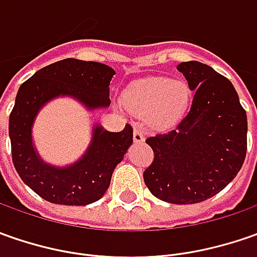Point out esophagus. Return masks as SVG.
<instances>
[{
  "instance_id": "1",
  "label": "esophagus",
  "mask_w": 257,
  "mask_h": 257,
  "mask_svg": "<svg viewBox=\"0 0 257 257\" xmlns=\"http://www.w3.org/2000/svg\"><path fill=\"white\" fill-rule=\"evenodd\" d=\"M133 140H134V143H143L144 142L143 130H140V128H134Z\"/></svg>"
}]
</instances>
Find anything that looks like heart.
Segmentation results:
<instances>
[{
    "mask_svg": "<svg viewBox=\"0 0 257 257\" xmlns=\"http://www.w3.org/2000/svg\"><path fill=\"white\" fill-rule=\"evenodd\" d=\"M192 91L183 80L152 77L139 80L124 93L125 107L139 114L149 115L156 127H170L186 113Z\"/></svg>",
    "mask_w": 257,
    "mask_h": 257,
    "instance_id": "obj_1",
    "label": "heart"
}]
</instances>
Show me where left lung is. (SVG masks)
Instances as JSON below:
<instances>
[{
    "instance_id": "8db88e82",
    "label": "left lung",
    "mask_w": 257,
    "mask_h": 257,
    "mask_svg": "<svg viewBox=\"0 0 257 257\" xmlns=\"http://www.w3.org/2000/svg\"><path fill=\"white\" fill-rule=\"evenodd\" d=\"M192 107L177 128L149 137L154 160L143 177L153 196L173 204L207 200L232 182L247 149V117L233 84L199 61L177 65Z\"/></svg>"
}]
</instances>
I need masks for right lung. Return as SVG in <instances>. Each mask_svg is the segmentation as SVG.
<instances>
[{"label":"right lung","mask_w":257,"mask_h":257,"mask_svg":"<svg viewBox=\"0 0 257 257\" xmlns=\"http://www.w3.org/2000/svg\"><path fill=\"white\" fill-rule=\"evenodd\" d=\"M111 67L65 58L38 70L20 87L8 133L13 163L21 180L47 202L65 206H85L100 200L110 186L115 166L133 143V128L107 132L93 123L91 140L83 156L71 164L54 166L40 156L33 139L37 115L45 104L60 97H70L85 110L110 107Z\"/></svg>","instance_id":"add662e5"}]
</instances>
